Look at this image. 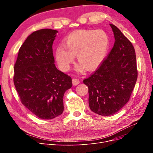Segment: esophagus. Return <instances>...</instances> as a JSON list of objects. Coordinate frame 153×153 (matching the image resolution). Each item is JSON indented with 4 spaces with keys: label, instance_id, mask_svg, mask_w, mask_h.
<instances>
[{
    "label": "esophagus",
    "instance_id": "34e87169",
    "mask_svg": "<svg viewBox=\"0 0 153 153\" xmlns=\"http://www.w3.org/2000/svg\"><path fill=\"white\" fill-rule=\"evenodd\" d=\"M72 83H73V85H77L79 84L80 81L78 80V79H76V78H73L72 80Z\"/></svg>",
    "mask_w": 153,
    "mask_h": 153
}]
</instances>
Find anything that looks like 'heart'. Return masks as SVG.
<instances>
[{
    "instance_id": "heart-1",
    "label": "heart",
    "mask_w": 153,
    "mask_h": 153,
    "mask_svg": "<svg viewBox=\"0 0 153 153\" xmlns=\"http://www.w3.org/2000/svg\"><path fill=\"white\" fill-rule=\"evenodd\" d=\"M55 50V57L62 71H68L76 56L78 70H94L102 63L110 45L108 34L103 30H80L69 34Z\"/></svg>"
}]
</instances>
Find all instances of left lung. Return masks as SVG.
<instances>
[{"label": "left lung", "mask_w": 153, "mask_h": 153, "mask_svg": "<svg viewBox=\"0 0 153 153\" xmlns=\"http://www.w3.org/2000/svg\"><path fill=\"white\" fill-rule=\"evenodd\" d=\"M110 25L114 34V47L96 71L83 81L89 88L91 110L105 116L117 112L127 103L138 76L132 43L116 26Z\"/></svg>", "instance_id": "left-lung-1"}]
</instances>
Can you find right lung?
Returning <instances> with one entry per match:
<instances>
[{"label": "right lung", "mask_w": 153, "mask_h": 153, "mask_svg": "<svg viewBox=\"0 0 153 153\" xmlns=\"http://www.w3.org/2000/svg\"><path fill=\"white\" fill-rule=\"evenodd\" d=\"M57 31L44 29L29 35L18 51L13 82L22 103L37 117L52 119L62 114L63 96L71 78L55 66L52 45Z\"/></svg>", "instance_id": "1"}]
</instances>
